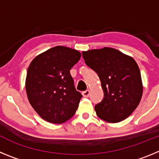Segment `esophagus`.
I'll list each match as a JSON object with an SVG mask.
<instances>
[{"label":"esophagus","instance_id":"34e87169","mask_svg":"<svg viewBox=\"0 0 159 159\" xmlns=\"http://www.w3.org/2000/svg\"><path fill=\"white\" fill-rule=\"evenodd\" d=\"M82 95L84 97H88L90 95V91L89 90H87V91H84L82 92Z\"/></svg>","mask_w":159,"mask_h":159}]
</instances>
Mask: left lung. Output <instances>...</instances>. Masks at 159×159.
<instances>
[{
    "instance_id": "obj_1",
    "label": "left lung",
    "mask_w": 159,
    "mask_h": 159,
    "mask_svg": "<svg viewBox=\"0 0 159 159\" xmlns=\"http://www.w3.org/2000/svg\"><path fill=\"white\" fill-rule=\"evenodd\" d=\"M85 64L98 74L104 97L95 105L98 117L119 123L139 104L143 84L139 68L132 57L112 48L83 52Z\"/></svg>"
}]
</instances>
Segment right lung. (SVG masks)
<instances>
[{
    "mask_svg": "<svg viewBox=\"0 0 159 159\" xmlns=\"http://www.w3.org/2000/svg\"><path fill=\"white\" fill-rule=\"evenodd\" d=\"M81 53L64 46L52 48L31 62L25 82L30 104L43 119L62 123L71 119L82 98L70 74Z\"/></svg>",
    "mask_w": 159,
    "mask_h": 159,
    "instance_id": "add662e5",
    "label": "right lung"
}]
</instances>
